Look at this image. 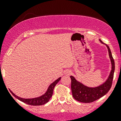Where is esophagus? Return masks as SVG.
I'll use <instances>...</instances> for the list:
<instances>
[{"instance_id": "esophagus-1", "label": "esophagus", "mask_w": 121, "mask_h": 121, "mask_svg": "<svg viewBox=\"0 0 121 121\" xmlns=\"http://www.w3.org/2000/svg\"><path fill=\"white\" fill-rule=\"evenodd\" d=\"M71 72L70 70H69V69H67V70L65 71V74L66 75H68L71 74Z\"/></svg>"}]
</instances>
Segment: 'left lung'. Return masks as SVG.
<instances>
[{"mask_svg":"<svg viewBox=\"0 0 121 121\" xmlns=\"http://www.w3.org/2000/svg\"><path fill=\"white\" fill-rule=\"evenodd\" d=\"M99 41L105 45L108 48L109 58L111 63V70L108 78L105 81L95 87H89L77 81L73 76H70L71 79V91L73 97L77 101L84 103H90L98 99L106 94L110 90L113 78L115 71V62L111 52L108 45L104 43L101 40Z\"/></svg>","mask_w":121,"mask_h":121,"instance_id":"obj_1","label":"left lung"}]
</instances>
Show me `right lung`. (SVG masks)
Masks as SVG:
<instances>
[{
  "label": "right lung",
  "mask_w": 121,
  "mask_h": 121,
  "mask_svg": "<svg viewBox=\"0 0 121 121\" xmlns=\"http://www.w3.org/2000/svg\"><path fill=\"white\" fill-rule=\"evenodd\" d=\"M61 80V77L58 78L57 80H56V81H54L53 83H52L50 85H49V86L48 87V89L46 91V92L44 94L40 96L39 97H36V98H23L21 97H19L18 96H17L16 95L14 94L10 90L11 93L12 94L13 96H14L15 98L18 99L19 100L21 101L22 102H24V103L27 104L31 105H42L45 104L47 103V102H48V101L50 100V99L51 98V97L53 95V90L55 86L56 85V84H57V82H58V81Z\"/></svg>",
  "instance_id": "obj_1"
}]
</instances>
